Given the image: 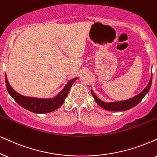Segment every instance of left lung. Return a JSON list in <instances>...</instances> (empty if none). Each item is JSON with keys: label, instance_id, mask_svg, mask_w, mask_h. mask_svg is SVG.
Wrapping results in <instances>:
<instances>
[{"label": "left lung", "instance_id": "left-lung-1", "mask_svg": "<svg viewBox=\"0 0 157 157\" xmlns=\"http://www.w3.org/2000/svg\"><path fill=\"white\" fill-rule=\"evenodd\" d=\"M152 82V74L151 76L149 82L147 85V86L144 89V90L139 94L136 95V96L132 97V98L128 99V100L124 101H115V102H104L102 100H101L98 97L93 93V90H91V93H92L93 98H94L96 102L98 104V106H100L101 108L108 111H113V112H122V111L128 110L132 107L136 106L137 104H139L140 101L144 98V97L147 94V93L149 91L151 86Z\"/></svg>", "mask_w": 157, "mask_h": 157}]
</instances>
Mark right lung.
I'll list each match as a JSON object with an SVG mask.
<instances>
[{
  "label": "right lung",
  "instance_id": "1",
  "mask_svg": "<svg viewBox=\"0 0 157 157\" xmlns=\"http://www.w3.org/2000/svg\"><path fill=\"white\" fill-rule=\"evenodd\" d=\"M5 79L8 92L14 99L16 102L25 109L31 112L36 113V114H46V113L58 109L59 107L64 104L65 98L68 96V93L71 87L75 82V80H77V77L69 80L57 96L51 98H38L22 96L11 88L7 80L6 74H5Z\"/></svg>",
  "mask_w": 157,
  "mask_h": 157
}]
</instances>
